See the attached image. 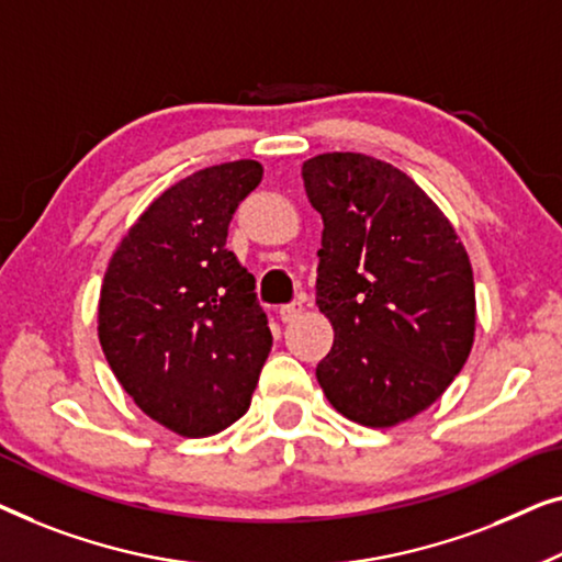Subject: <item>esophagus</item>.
Returning <instances> with one entry per match:
<instances>
[{
    "label": "esophagus",
    "mask_w": 562,
    "mask_h": 562,
    "mask_svg": "<svg viewBox=\"0 0 562 562\" xmlns=\"http://www.w3.org/2000/svg\"><path fill=\"white\" fill-rule=\"evenodd\" d=\"M278 315H280L282 323H292L295 318H300V315H303V303H300V300H295V303L282 305L280 311H278Z\"/></svg>",
    "instance_id": "1"
}]
</instances>
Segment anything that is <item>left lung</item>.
Wrapping results in <instances>:
<instances>
[{"label":"left lung","mask_w":562,"mask_h":562,"mask_svg":"<svg viewBox=\"0 0 562 562\" xmlns=\"http://www.w3.org/2000/svg\"><path fill=\"white\" fill-rule=\"evenodd\" d=\"M303 180L323 218L315 303L334 326L315 376L344 417L392 428L428 409L469 359V255L446 213L390 162L315 155Z\"/></svg>","instance_id":"8db88e82"}]
</instances>
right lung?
I'll use <instances>...</instances> for the list:
<instances>
[{"instance_id": "obj_1", "label": "right lung", "mask_w": 562, "mask_h": 562, "mask_svg": "<svg viewBox=\"0 0 562 562\" xmlns=\"http://www.w3.org/2000/svg\"><path fill=\"white\" fill-rule=\"evenodd\" d=\"M262 172L257 160H236L183 178L109 259L101 349L134 405L178 436H216L239 420L270 357L255 278L226 249L236 205Z\"/></svg>"}]
</instances>
